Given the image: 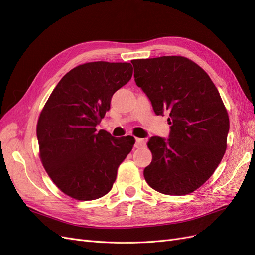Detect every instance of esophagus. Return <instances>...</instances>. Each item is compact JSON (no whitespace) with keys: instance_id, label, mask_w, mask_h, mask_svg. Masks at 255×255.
Returning <instances> with one entry per match:
<instances>
[{"instance_id":"esophagus-1","label":"esophagus","mask_w":255,"mask_h":255,"mask_svg":"<svg viewBox=\"0 0 255 255\" xmlns=\"http://www.w3.org/2000/svg\"><path fill=\"white\" fill-rule=\"evenodd\" d=\"M145 145V140L141 139V138H136V141H135V148L136 149H139L142 148V146Z\"/></svg>"}]
</instances>
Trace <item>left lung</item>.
I'll return each mask as SVG.
<instances>
[{"mask_svg": "<svg viewBox=\"0 0 255 255\" xmlns=\"http://www.w3.org/2000/svg\"><path fill=\"white\" fill-rule=\"evenodd\" d=\"M134 78L154 113H168L170 135L151 137V164L143 175L153 189L183 196L210 179L227 149L229 115L213 81L183 56L134 59Z\"/></svg>", "mask_w": 255, "mask_h": 255, "instance_id": "left-lung-1", "label": "left lung"}]
</instances>
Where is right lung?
Wrapping results in <instances>:
<instances>
[{
    "label": "right lung",
    "instance_id": "right-lung-1",
    "mask_svg": "<svg viewBox=\"0 0 255 255\" xmlns=\"http://www.w3.org/2000/svg\"><path fill=\"white\" fill-rule=\"evenodd\" d=\"M129 63L92 61L59 81L37 123L39 156L53 183L80 201L105 196L134 137L115 138L96 127L111 109L113 95L130 80Z\"/></svg>",
    "mask_w": 255,
    "mask_h": 255
}]
</instances>
